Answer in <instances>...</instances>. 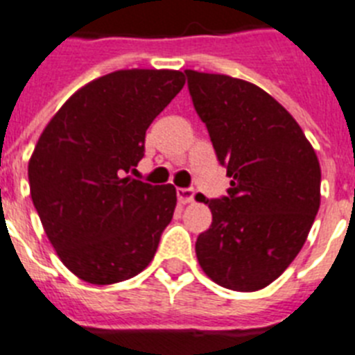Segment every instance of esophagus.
<instances>
[{
	"mask_svg": "<svg viewBox=\"0 0 355 355\" xmlns=\"http://www.w3.org/2000/svg\"><path fill=\"white\" fill-rule=\"evenodd\" d=\"M177 198L180 204H191L193 198H195V191L193 189H186V187H180V189H177Z\"/></svg>",
	"mask_w": 355,
	"mask_h": 355,
	"instance_id": "34e87169",
	"label": "esophagus"
}]
</instances>
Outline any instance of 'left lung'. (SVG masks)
Instances as JSON below:
<instances>
[{
	"label": "left lung",
	"instance_id": "8db88e82",
	"mask_svg": "<svg viewBox=\"0 0 355 355\" xmlns=\"http://www.w3.org/2000/svg\"><path fill=\"white\" fill-rule=\"evenodd\" d=\"M186 77L231 177L227 196L200 195L213 222L196 238V258L220 287L254 293L302 251L320 209V160L293 115L260 86L196 70Z\"/></svg>",
	"mask_w": 355,
	"mask_h": 355
}]
</instances>
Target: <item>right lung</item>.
Here are the masks:
<instances>
[{
    "label": "right lung",
    "instance_id": "add662e5",
    "mask_svg": "<svg viewBox=\"0 0 355 355\" xmlns=\"http://www.w3.org/2000/svg\"><path fill=\"white\" fill-rule=\"evenodd\" d=\"M186 85L178 70H117L71 95L28 160L34 207L68 270L92 285L130 279L153 260L177 189L124 173L144 157L146 130Z\"/></svg>",
    "mask_w": 355,
    "mask_h": 355
}]
</instances>
